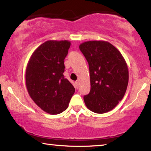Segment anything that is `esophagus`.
Masks as SVG:
<instances>
[{"instance_id": "esophagus-1", "label": "esophagus", "mask_w": 151, "mask_h": 151, "mask_svg": "<svg viewBox=\"0 0 151 151\" xmlns=\"http://www.w3.org/2000/svg\"><path fill=\"white\" fill-rule=\"evenodd\" d=\"M76 88H78V85H79V82L78 81H76Z\"/></svg>"}]
</instances>
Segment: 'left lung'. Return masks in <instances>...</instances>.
<instances>
[{
	"mask_svg": "<svg viewBox=\"0 0 151 151\" xmlns=\"http://www.w3.org/2000/svg\"><path fill=\"white\" fill-rule=\"evenodd\" d=\"M89 65L91 91L84 96L87 108L103 114L121 101L129 83V69L121 52L105 40H91L79 45Z\"/></svg>",
	"mask_w": 151,
	"mask_h": 151,
	"instance_id": "left-lung-1",
	"label": "left lung"
}]
</instances>
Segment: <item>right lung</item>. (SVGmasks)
Listing matches in <instances>:
<instances>
[{
	"label": "right lung",
	"mask_w": 151,
	"mask_h": 151,
	"mask_svg": "<svg viewBox=\"0 0 151 151\" xmlns=\"http://www.w3.org/2000/svg\"><path fill=\"white\" fill-rule=\"evenodd\" d=\"M68 40H50L36 49L28 62L25 81L30 98L43 111L60 114L68 108L75 89L63 73Z\"/></svg>",
	"instance_id": "1"
}]
</instances>
